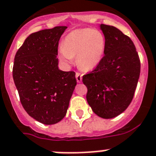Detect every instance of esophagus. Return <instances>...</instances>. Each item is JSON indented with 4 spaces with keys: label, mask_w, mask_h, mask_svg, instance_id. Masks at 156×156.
<instances>
[{
    "label": "esophagus",
    "mask_w": 156,
    "mask_h": 156,
    "mask_svg": "<svg viewBox=\"0 0 156 156\" xmlns=\"http://www.w3.org/2000/svg\"><path fill=\"white\" fill-rule=\"evenodd\" d=\"M75 77H76V79H77V82H82V74L79 72H77L76 74H75Z\"/></svg>",
    "instance_id": "esophagus-1"
}]
</instances>
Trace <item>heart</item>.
I'll list each match as a JSON object with an SVG mask.
<instances>
[{"mask_svg":"<svg viewBox=\"0 0 156 156\" xmlns=\"http://www.w3.org/2000/svg\"><path fill=\"white\" fill-rule=\"evenodd\" d=\"M105 45L106 40L101 31L89 28L76 30L64 37L59 55L67 63L76 57L80 68L92 70L101 61Z\"/></svg>","mask_w":156,"mask_h":156,"instance_id":"1","label":"heart"}]
</instances>
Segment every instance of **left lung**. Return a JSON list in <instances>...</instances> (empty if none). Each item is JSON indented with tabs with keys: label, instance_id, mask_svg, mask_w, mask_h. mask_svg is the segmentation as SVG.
Segmentation results:
<instances>
[{
	"label": "left lung",
	"instance_id": "1",
	"mask_svg": "<svg viewBox=\"0 0 156 156\" xmlns=\"http://www.w3.org/2000/svg\"><path fill=\"white\" fill-rule=\"evenodd\" d=\"M106 45L96 68L82 76L86 100L96 115L112 119L128 108L140 77V61L129 37L113 26L101 24Z\"/></svg>",
	"mask_w": 156,
	"mask_h": 156
}]
</instances>
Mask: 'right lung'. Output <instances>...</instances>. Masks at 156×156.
Returning <instances> with one entry per match:
<instances>
[{"label": "right lung", "instance_id": "right-lung-1", "mask_svg": "<svg viewBox=\"0 0 156 156\" xmlns=\"http://www.w3.org/2000/svg\"><path fill=\"white\" fill-rule=\"evenodd\" d=\"M67 27L29 35L15 55L12 76L20 102L30 116L45 125L67 114L77 81L74 71L58 67V45Z\"/></svg>", "mask_w": 156, "mask_h": 156}]
</instances>
